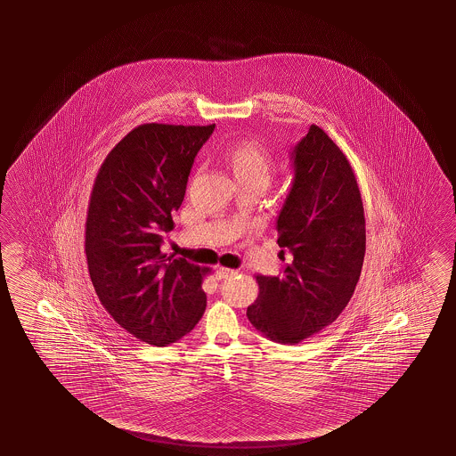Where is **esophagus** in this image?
Wrapping results in <instances>:
<instances>
[{
  "instance_id": "34e87169",
  "label": "esophagus",
  "mask_w": 456,
  "mask_h": 456,
  "mask_svg": "<svg viewBox=\"0 0 456 456\" xmlns=\"http://www.w3.org/2000/svg\"><path fill=\"white\" fill-rule=\"evenodd\" d=\"M232 274H236V270L226 268V266H218L216 268V276L218 280H224V278H228V276H232Z\"/></svg>"
}]
</instances>
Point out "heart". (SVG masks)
Segmentation results:
<instances>
[{"label": "heart", "instance_id": "heart-1", "mask_svg": "<svg viewBox=\"0 0 456 456\" xmlns=\"http://www.w3.org/2000/svg\"><path fill=\"white\" fill-rule=\"evenodd\" d=\"M228 160L232 164L236 178L257 176L268 180L273 170V159L270 152L258 142L248 138L232 144L228 151Z\"/></svg>", "mask_w": 456, "mask_h": 456}]
</instances>
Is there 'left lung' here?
<instances>
[{
  "instance_id": "8db88e82",
  "label": "left lung",
  "mask_w": 456,
  "mask_h": 456,
  "mask_svg": "<svg viewBox=\"0 0 456 456\" xmlns=\"http://www.w3.org/2000/svg\"><path fill=\"white\" fill-rule=\"evenodd\" d=\"M294 182L278 216L290 254L280 276L257 274L248 318L268 339L294 346L338 320L354 296L366 248L362 194L339 146L312 125L292 151Z\"/></svg>"
}]
</instances>
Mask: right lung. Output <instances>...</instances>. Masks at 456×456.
<instances>
[{
  "label": "right lung",
  "instance_id": "add662e5",
  "mask_svg": "<svg viewBox=\"0 0 456 456\" xmlns=\"http://www.w3.org/2000/svg\"><path fill=\"white\" fill-rule=\"evenodd\" d=\"M212 125L142 124L101 164L93 184L85 254L93 288L109 315L151 346L164 347L198 324L208 266L160 250L174 230L191 167Z\"/></svg>",
  "mask_w": 456,
  "mask_h": 456
}]
</instances>
